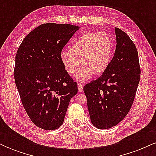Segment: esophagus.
<instances>
[{
  "label": "esophagus",
  "mask_w": 156,
  "mask_h": 156,
  "mask_svg": "<svg viewBox=\"0 0 156 156\" xmlns=\"http://www.w3.org/2000/svg\"><path fill=\"white\" fill-rule=\"evenodd\" d=\"M78 92H82L83 91V85L81 83H78Z\"/></svg>",
  "instance_id": "1"
}]
</instances>
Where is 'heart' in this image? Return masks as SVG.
Returning a JSON list of instances; mask_svg holds the SVG:
<instances>
[{
    "mask_svg": "<svg viewBox=\"0 0 156 156\" xmlns=\"http://www.w3.org/2000/svg\"><path fill=\"white\" fill-rule=\"evenodd\" d=\"M113 53L111 37L103 31L84 34L77 38L69 48L60 55L62 65L68 74L76 75L79 81H87L100 76L108 69Z\"/></svg>",
    "mask_w": 156,
    "mask_h": 156,
    "instance_id": "obj_1",
    "label": "heart"
}]
</instances>
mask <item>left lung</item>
Returning <instances> with one entry per match:
<instances>
[{
    "label": "left lung",
    "instance_id": "8db88e82",
    "mask_svg": "<svg viewBox=\"0 0 156 156\" xmlns=\"http://www.w3.org/2000/svg\"><path fill=\"white\" fill-rule=\"evenodd\" d=\"M114 55L99 78L84 86L91 122L98 129L117 125L129 112L140 80L139 55L133 41L114 28Z\"/></svg>",
    "mask_w": 156,
    "mask_h": 156
}]
</instances>
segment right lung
<instances>
[{
	"label": "right lung",
	"mask_w": 156,
	"mask_h": 156,
	"mask_svg": "<svg viewBox=\"0 0 156 156\" xmlns=\"http://www.w3.org/2000/svg\"><path fill=\"white\" fill-rule=\"evenodd\" d=\"M79 26L45 23L23 39L15 57V76L21 101L31 120L44 130L63 124L78 86L66 72L60 55Z\"/></svg>",
	"instance_id": "obj_1"
}]
</instances>
